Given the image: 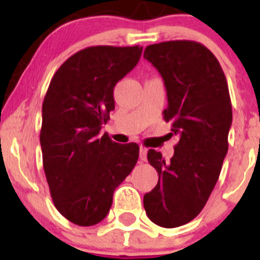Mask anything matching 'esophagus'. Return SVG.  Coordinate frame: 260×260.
I'll return each instance as SVG.
<instances>
[{
    "instance_id": "esophagus-1",
    "label": "esophagus",
    "mask_w": 260,
    "mask_h": 260,
    "mask_svg": "<svg viewBox=\"0 0 260 260\" xmlns=\"http://www.w3.org/2000/svg\"><path fill=\"white\" fill-rule=\"evenodd\" d=\"M140 159L141 161H147V149L145 147H141L140 148Z\"/></svg>"
}]
</instances>
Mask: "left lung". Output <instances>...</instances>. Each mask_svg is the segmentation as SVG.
<instances>
[{
  "mask_svg": "<svg viewBox=\"0 0 260 260\" xmlns=\"http://www.w3.org/2000/svg\"><path fill=\"white\" fill-rule=\"evenodd\" d=\"M143 57L165 81L164 118L180 136L169 162L161 152L147 153L158 182L143 196V205L154 224L177 228L200 214L219 179L233 120L229 88L215 55L196 41L153 44Z\"/></svg>",
  "mask_w": 260,
  "mask_h": 260,
  "instance_id": "8db88e82",
  "label": "left lung"
}]
</instances>
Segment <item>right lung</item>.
Returning <instances> with one entry per match:
<instances>
[{
    "instance_id": "add662e5",
    "label": "right lung",
    "mask_w": 260,
    "mask_h": 260,
    "mask_svg": "<svg viewBox=\"0 0 260 260\" xmlns=\"http://www.w3.org/2000/svg\"><path fill=\"white\" fill-rule=\"evenodd\" d=\"M142 46H90L52 77L43 103L40 143L57 211L80 226L101 222L118 185L137 164V143L119 145L102 124L114 109L113 89L140 61Z\"/></svg>"
}]
</instances>
